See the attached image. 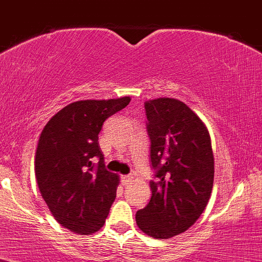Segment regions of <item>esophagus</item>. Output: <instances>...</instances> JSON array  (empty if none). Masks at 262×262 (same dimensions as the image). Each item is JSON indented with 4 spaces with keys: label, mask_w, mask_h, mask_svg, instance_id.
<instances>
[{
    "label": "esophagus",
    "mask_w": 262,
    "mask_h": 262,
    "mask_svg": "<svg viewBox=\"0 0 262 262\" xmlns=\"http://www.w3.org/2000/svg\"><path fill=\"white\" fill-rule=\"evenodd\" d=\"M132 180H134V175H123L122 178H121V182H122V184L123 185H126V184H128V183L130 182H132Z\"/></svg>",
    "instance_id": "esophagus-1"
}]
</instances>
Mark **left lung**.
I'll return each instance as SVG.
<instances>
[{
  "mask_svg": "<svg viewBox=\"0 0 262 262\" xmlns=\"http://www.w3.org/2000/svg\"><path fill=\"white\" fill-rule=\"evenodd\" d=\"M151 140V198L136 212V223L147 236L168 239L183 233L201 217L211 198L214 158L206 123L175 98L145 103Z\"/></svg>",
  "mask_w": 262,
  "mask_h": 262,
  "instance_id": "1",
  "label": "left lung"
}]
</instances>
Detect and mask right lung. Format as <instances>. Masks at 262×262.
Returning a JSON list of instances; mask_svg holds the SVG:
<instances>
[{"mask_svg": "<svg viewBox=\"0 0 262 262\" xmlns=\"http://www.w3.org/2000/svg\"><path fill=\"white\" fill-rule=\"evenodd\" d=\"M130 101L121 97L73 102L40 134L35 152L37 187L56 222L74 233L92 234L106 222L120 175L104 168L98 134L104 121Z\"/></svg>", "mask_w": 262, "mask_h": 262, "instance_id": "right-lung-1", "label": "right lung"}]
</instances>
